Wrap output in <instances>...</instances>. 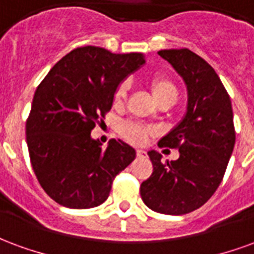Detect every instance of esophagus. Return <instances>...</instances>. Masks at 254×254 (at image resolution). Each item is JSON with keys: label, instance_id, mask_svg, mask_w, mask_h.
Masks as SVG:
<instances>
[{"label": "esophagus", "instance_id": "34e87169", "mask_svg": "<svg viewBox=\"0 0 254 254\" xmlns=\"http://www.w3.org/2000/svg\"><path fill=\"white\" fill-rule=\"evenodd\" d=\"M136 155H137L138 158H147V152H145L144 149H137V151H136Z\"/></svg>", "mask_w": 254, "mask_h": 254}]
</instances>
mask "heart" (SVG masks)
<instances>
[{"mask_svg":"<svg viewBox=\"0 0 254 254\" xmlns=\"http://www.w3.org/2000/svg\"><path fill=\"white\" fill-rule=\"evenodd\" d=\"M148 84L156 102L166 99V98H171V99L176 100L177 96H178V88H177L176 83L165 74H155L149 78ZM127 84H120L117 87L116 94H114L116 103H122L127 98ZM120 133H121L122 137L127 138V141L133 144H141L145 141V138L148 136L149 129L141 124H137V122L127 121L120 125Z\"/></svg>","mask_w":254,"mask_h":254,"instance_id":"1","label":"heart"}]
</instances>
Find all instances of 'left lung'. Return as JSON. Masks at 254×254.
Masks as SVG:
<instances>
[{"mask_svg": "<svg viewBox=\"0 0 254 254\" xmlns=\"http://www.w3.org/2000/svg\"><path fill=\"white\" fill-rule=\"evenodd\" d=\"M188 88L187 114L159 147L177 148L180 158L162 162L149 151L154 171L140 187L145 205L165 215H185L204 205L223 180L233 154L235 129L227 91L209 64L188 49L158 52Z\"/></svg>", "mask_w": 254, "mask_h": 254, "instance_id": "left-lung-1", "label": "left lung"}]
</instances>
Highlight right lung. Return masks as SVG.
<instances>
[{"label":"right lung","mask_w":254,"mask_h":254,"mask_svg":"<svg viewBox=\"0 0 254 254\" xmlns=\"http://www.w3.org/2000/svg\"><path fill=\"white\" fill-rule=\"evenodd\" d=\"M144 63L141 53L77 47L38 85L25 125L27 145L38 181L56 202L98 207L117 174L134 160L130 145L113 138L103 149L91 130L110 111L120 83Z\"/></svg>","instance_id":"add662e5"}]
</instances>
